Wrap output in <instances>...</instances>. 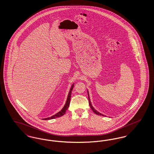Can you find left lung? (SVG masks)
I'll use <instances>...</instances> for the list:
<instances>
[{
    "mask_svg": "<svg viewBox=\"0 0 154 154\" xmlns=\"http://www.w3.org/2000/svg\"><path fill=\"white\" fill-rule=\"evenodd\" d=\"M87 92H88V100H89V106H90V107L91 108V109L96 114H97V115H99V116H104V117H106V116H104V115H103L102 114H101V113H100L99 112H98L97 111H96V110L94 108V107L92 106V104H91V100H90V98H89V92H88V91L87 90Z\"/></svg>",
    "mask_w": 154,
    "mask_h": 154,
    "instance_id": "8db88e82",
    "label": "left lung"
}]
</instances>
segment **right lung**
Listing matches in <instances>:
<instances>
[{
    "label": "right lung",
    "instance_id": "add662e5",
    "mask_svg": "<svg viewBox=\"0 0 154 154\" xmlns=\"http://www.w3.org/2000/svg\"><path fill=\"white\" fill-rule=\"evenodd\" d=\"M74 84H73L71 88L70 89V91H69V94L67 96V100H66V103L64 106V107L62 108V109L60 110V111H59L58 113H57L56 114L52 116V117H50L45 118H43L42 119L43 120H49V119H55L56 118L60 117H62L63 116L65 113H66V110H67L68 107H69V104H70V98H71V95H72V91L73 90V89L74 88Z\"/></svg>",
    "mask_w": 154,
    "mask_h": 154
}]
</instances>
